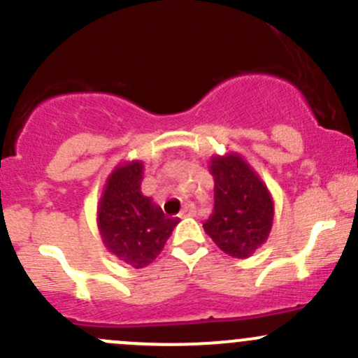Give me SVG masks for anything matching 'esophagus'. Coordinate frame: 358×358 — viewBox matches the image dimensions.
Instances as JSON below:
<instances>
[{"label": "esophagus", "instance_id": "obj_1", "mask_svg": "<svg viewBox=\"0 0 358 358\" xmlns=\"http://www.w3.org/2000/svg\"><path fill=\"white\" fill-rule=\"evenodd\" d=\"M196 215V206L192 204V202H187V204H183L182 211H180V218H189V216H194Z\"/></svg>", "mask_w": 358, "mask_h": 358}]
</instances>
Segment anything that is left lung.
I'll list each match as a JSON object with an SVG mask.
<instances>
[{"instance_id": "1", "label": "left lung", "mask_w": 358, "mask_h": 358, "mask_svg": "<svg viewBox=\"0 0 358 358\" xmlns=\"http://www.w3.org/2000/svg\"><path fill=\"white\" fill-rule=\"evenodd\" d=\"M215 180V208L204 232L232 258L246 259L268 241L275 204L255 168L237 152L213 154L208 161Z\"/></svg>"}]
</instances>
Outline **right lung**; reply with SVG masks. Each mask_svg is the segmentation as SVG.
Here are the masks:
<instances>
[{
	"label": "right lung",
	"mask_w": 358,
	"mask_h": 358,
	"mask_svg": "<svg viewBox=\"0 0 358 358\" xmlns=\"http://www.w3.org/2000/svg\"><path fill=\"white\" fill-rule=\"evenodd\" d=\"M142 180L143 162L122 159L106 178L96 204L103 246L133 268L150 265L178 225V220L164 216L156 202L143 196Z\"/></svg>",
	"instance_id": "obj_1"
}]
</instances>
